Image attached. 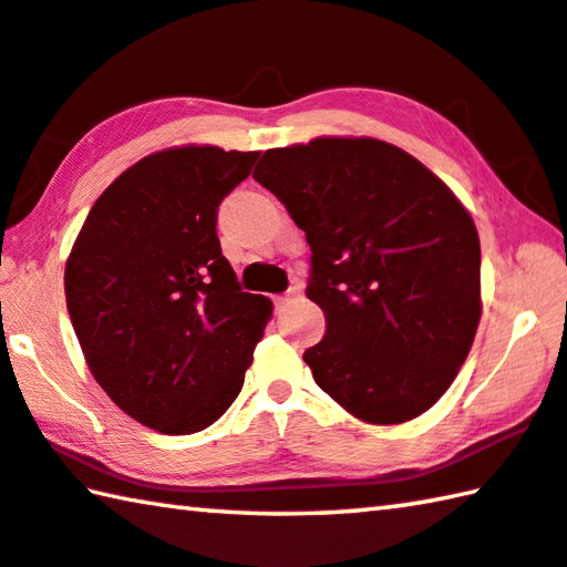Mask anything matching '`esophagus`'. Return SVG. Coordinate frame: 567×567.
Instances as JSON below:
<instances>
[{"mask_svg":"<svg viewBox=\"0 0 567 567\" xmlns=\"http://www.w3.org/2000/svg\"><path fill=\"white\" fill-rule=\"evenodd\" d=\"M297 295H300V290H297V287H290V290H287L285 295L275 297V307H277V310H285V307L290 305Z\"/></svg>","mask_w":567,"mask_h":567,"instance_id":"obj_1","label":"esophagus"}]
</instances>
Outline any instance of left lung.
<instances>
[{"mask_svg": "<svg viewBox=\"0 0 567 567\" xmlns=\"http://www.w3.org/2000/svg\"><path fill=\"white\" fill-rule=\"evenodd\" d=\"M312 250L307 297L327 332L305 352L317 386L367 424H404L446 394L481 319V243L424 163L377 138L322 136L262 153Z\"/></svg>", "mask_w": 567, "mask_h": 567, "instance_id": "left-lung-1", "label": "left lung"}]
</instances>
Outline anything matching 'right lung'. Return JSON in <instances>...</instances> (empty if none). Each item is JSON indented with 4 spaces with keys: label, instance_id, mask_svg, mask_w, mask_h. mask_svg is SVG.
Returning a JSON list of instances; mask_svg holds the SVG:
<instances>
[{
    "label": "right lung",
    "instance_id": "add662e5",
    "mask_svg": "<svg viewBox=\"0 0 567 567\" xmlns=\"http://www.w3.org/2000/svg\"><path fill=\"white\" fill-rule=\"evenodd\" d=\"M257 156L151 153L99 195L66 260V307L91 374L161 434H195L228 411L272 315L267 297L240 290L215 230L220 200Z\"/></svg>",
    "mask_w": 567,
    "mask_h": 567
}]
</instances>
